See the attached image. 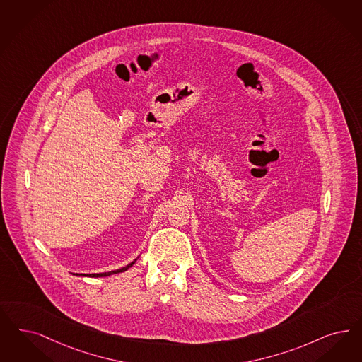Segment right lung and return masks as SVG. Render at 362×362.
Listing matches in <instances>:
<instances>
[{
    "label": "right lung",
    "mask_w": 362,
    "mask_h": 362,
    "mask_svg": "<svg viewBox=\"0 0 362 362\" xmlns=\"http://www.w3.org/2000/svg\"><path fill=\"white\" fill-rule=\"evenodd\" d=\"M136 261V259H135ZM135 261L134 262L129 263V264H127L125 267H122V269H119V270H113V272H110V273H99V274H89V276H95V278H99V276H108V275H112V274H117V273H123V272H125V270H128L134 263H135Z\"/></svg>",
    "instance_id": "add662e5"
}]
</instances>
